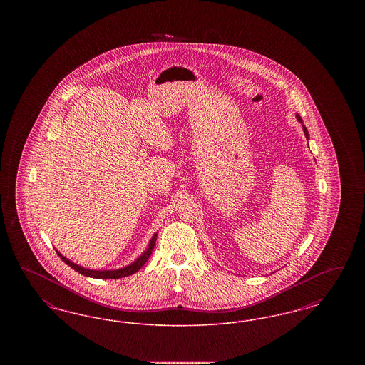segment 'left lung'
I'll use <instances>...</instances> for the list:
<instances>
[{
  "mask_svg": "<svg viewBox=\"0 0 365 365\" xmlns=\"http://www.w3.org/2000/svg\"><path fill=\"white\" fill-rule=\"evenodd\" d=\"M295 118H297V120H298V122L302 123V119H301V116H299V115H297ZM302 130H304V134H305V137L309 139V133H308V130H307V127H305L304 124H302Z\"/></svg>",
  "mask_w": 365,
  "mask_h": 365,
  "instance_id": "8db88e82",
  "label": "left lung"
}]
</instances>
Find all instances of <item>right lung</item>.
<instances>
[{
    "label": "right lung",
    "mask_w": 365,
    "mask_h": 365,
    "mask_svg": "<svg viewBox=\"0 0 365 365\" xmlns=\"http://www.w3.org/2000/svg\"><path fill=\"white\" fill-rule=\"evenodd\" d=\"M156 240L157 232L152 237V240H150V242L148 245L146 250L139 256L138 259H135L131 264H128V265H125V267H123V268H118V269H88V268H85V267H82V265H79V264H75V262L68 260V259L64 257L58 250H56V252H57V255L60 256V259L64 261L67 265H70L72 269H75L76 272H79V274H82V275H85V277L96 279H119L128 277V275H133V274H135L137 271H139V269L142 268V265H143L146 261L149 260V257H150V255H152V250L155 249Z\"/></svg>",
    "instance_id": "right-lung-1"
}]
</instances>
